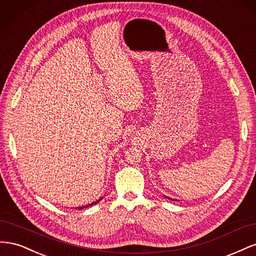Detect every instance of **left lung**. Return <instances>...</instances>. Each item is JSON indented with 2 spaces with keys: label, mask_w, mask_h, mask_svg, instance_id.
Returning a JSON list of instances; mask_svg holds the SVG:
<instances>
[{
  "label": "left lung",
  "mask_w": 256,
  "mask_h": 256,
  "mask_svg": "<svg viewBox=\"0 0 256 256\" xmlns=\"http://www.w3.org/2000/svg\"><path fill=\"white\" fill-rule=\"evenodd\" d=\"M170 200H171V198H170Z\"/></svg>",
  "instance_id": "1"
}]
</instances>
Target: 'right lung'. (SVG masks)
<instances>
[{
	"label": "right lung",
	"mask_w": 256,
	"mask_h": 256,
	"mask_svg": "<svg viewBox=\"0 0 256 256\" xmlns=\"http://www.w3.org/2000/svg\"><path fill=\"white\" fill-rule=\"evenodd\" d=\"M100 200H102V198H99V200H97V202H94V203H90V204H88V205H86V206H82V207H76V208H78V209H83V208H86V207H90V206H92V205H94V204L98 203Z\"/></svg>",
	"instance_id": "right-lung-1"
}]
</instances>
